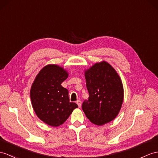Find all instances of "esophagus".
Segmentation results:
<instances>
[{"label": "esophagus", "instance_id": "34e87169", "mask_svg": "<svg viewBox=\"0 0 158 158\" xmlns=\"http://www.w3.org/2000/svg\"><path fill=\"white\" fill-rule=\"evenodd\" d=\"M76 103H77V105H78V107H79V108H80V107H81V105H82V102H81V101H80V100H78V101H76Z\"/></svg>", "mask_w": 158, "mask_h": 158}]
</instances>
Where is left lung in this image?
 <instances>
[{"mask_svg": "<svg viewBox=\"0 0 158 158\" xmlns=\"http://www.w3.org/2000/svg\"><path fill=\"white\" fill-rule=\"evenodd\" d=\"M89 93L82 108L90 121L103 125L116 118L123 101V86L116 70L107 63H97L85 70Z\"/></svg>", "mask_w": 158, "mask_h": 158, "instance_id": "8db88e82", "label": "left lung"}]
</instances>
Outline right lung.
Returning a JSON list of instances; mask_svg holds the SVG:
<instances>
[{
  "label": "right lung",
  "mask_w": 158,
  "mask_h": 158,
  "mask_svg": "<svg viewBox=\"0 0 158 158\" xmlns=\"http://www.w3.org/2000/svg\"><path fill=\"white\" fill-rule=\"evenodd\" d=\"M68 77V72L63 68L49 64L40 70L31 88V101L35 113L48 125L58 127L63 124L78 107L76 103L70 102L68 89L61 85Z\"/></svg>",
  "instance_id": "add662e5"
}]
</instances>
